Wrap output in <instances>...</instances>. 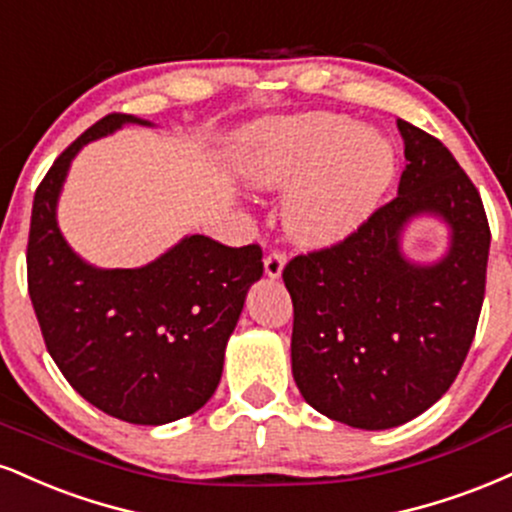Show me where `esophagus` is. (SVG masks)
<instances>
[{
    "label": "esophagus",
    "mask_w": 512,
    "mask_h": 512,
    "mask_svg": "<svg viewBox=\"0 0 512 512\" xmlns=\"http://www.w3.org/2000/svg\"><path fill=\"white\" fill-rule=\"evenodd\" d=\"M285 263H287V258H285V254H282V251H273V254H268L266 261H263V268H266L268 278H273V280L280 278Z\"/></svg>",
    "instance_id": "obj_1"
}]
</instances>
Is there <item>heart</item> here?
Returning <instances> with one entry per match:
<instances>
[{"label":"heart","mask_w":512,"mask_h":512,"mask_svg":"<svg viewBox=\"0 0 512 512\" xmlns=\"http://www.w3.org/2000/svg\"><path fill=\"white\" fill-rule=\"evenodd\" d=\"M239 170L263 189H290L282 206L287 230L306 246H328L374 215L398 174V153L354 119L304 114L251 126Z\"/></svg>","instance_id":"b5f03b06"}]
</instances>
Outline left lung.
Masks as SVG:
<instances>
[{
	"label": "left lung",
	"mask_w": 512,
	"mask_h": 512,
	"mask_svg": "<svg viewBox=\"0 0 512 512\" xmlns=\"http://www.w3.org/2000/svg\"><path fill=\"white\" fill-rule=\"evenodd\" d=\"M398 196L342 242L282 270L294 306L292 376L316 412L354 429H393L453 386L482 314L491 230L482 196L438 138L398 119ZM449 225L441 262L401 254L404 225Z\"/></svg>",
	"instance_id": "8db88e82"
}]
</instances>
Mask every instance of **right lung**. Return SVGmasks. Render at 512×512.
Wrapping results in <instances>:
<instances>
[{"label":"right lung","instance_id":"1","mask_svg":"<svg viewBox=\"0 0 512 512\" xmlns=\"http://www.w3.org/2000/svg\"><path fill=\"white\" fill-rule=\"evenodd\" d=\"M124 124L112 112L54 160L33 198L28 294L47 352L81 398L129 424L160 426L213 398L249 287L263 275L261 246H225L189 234L141 268H95L57 225L71 160Z\"/></svg>","mask_w":512,"mask_h":512}]
</instances>
